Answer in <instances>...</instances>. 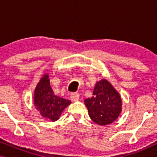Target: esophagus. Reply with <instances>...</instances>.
I'll return each instance as SVG.
<instances>
[{
  "mask_svg": "<svg viewBox=\"0 0 157 157\" xmlns=\"http://www.w3.org/2000/svg\"><path fill=\"white\" fill-rule=\"evenodd\" d=\"M79 98V94L76 92H74L71 94V99L73 101H76L78 100Z\"/></svg>",
  "mask_w": 157,
  "mask_h": 157,
  "instance_id": "obj_1",
  "label": "esophagus"
}]
</instances>
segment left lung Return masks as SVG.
<instances>
[{
    "instance_id": "obj_1",
    "label": "left lung",
    "mask_w": 157,
    "mask_h": 157,
    "mask_svg": "<svg viewBox=\"0 0 157 157\" xmlns=\"http://www.w3.org/2000/svg\"><path fill=\"white\" fill-rule=\"evenodd\" d=\"M93 95L84 101L92 121L101 126L114 121L121 111L119 93L108 81L103 79L96 83Z\"/></svg>"
}]
</instances>
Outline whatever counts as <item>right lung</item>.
<instances>
[{
  "label": "right lung",
  "instance_id": "1",
  "mask_svg": "<svg viewBox=\"0 0 157 157\" xmlns=\"http://www.w3.org/2000/svg\"><path fill=\"white\" fill-rule=\"evenodd\" d=\"M35 106L43 117L55 121L59 119L61 113L71 101L56 96L50 86L47 74L40 79L34 94Z\"/></svg>",
  "mask_w": 157,
  "mask_h": 157
}]
</instances>
